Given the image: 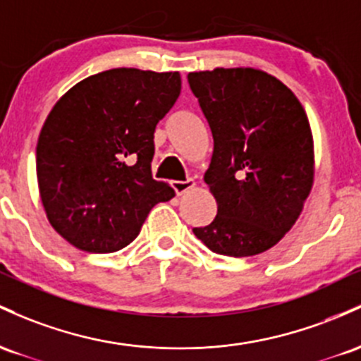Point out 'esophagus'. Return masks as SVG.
I'll use <instances>...</instances> for the list:
<instances>
[{"mask_svg": "<svg viewBox=\"0 0 361 361\" xmlns=\"http://www.w3.org/2000/svg\"><path fill=\"white\" fill-rule=\"evenodd\" d=\"M194 188V180L192 179H185V180H173L172 182V189L176 191L177 194H184L188 192L189 189Z\"/></svg>", "mask_w": 361, "mask_h": 361, "instance_id": "esophagus-1", "label": "esophagus"}]
</instances>
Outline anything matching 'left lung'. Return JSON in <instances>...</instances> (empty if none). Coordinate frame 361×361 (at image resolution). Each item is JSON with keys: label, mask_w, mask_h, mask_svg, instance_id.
Returning <instances> with one entry per match:
<instances>
[{"label": "left lung", "mask_w": 361, "mask_h": 361, "mask_svg": "<svg viewBox=\"0 0 361 361\" xmlns=\"http://www.w3.org/2000/svg\"><path fill=\"white\" fill-rule=\"evenodd\" d=\"M213 135L204 182L218 204L192 228L213 252L256 256L276 245L314 184V141L302 104L286 85L254 68L189 73Z\"/></svg>", "instance_id": "obj_1"}]
</instances>
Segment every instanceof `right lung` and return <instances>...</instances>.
Returning <instances> with one entry per match:
<instances>
[{
	"instance_id": "add662e5",
	"label": "right lung",
	"mask_w": 361,
	"mask_h": 361,
	"mask_svg": "<svg viewBox=\"0 0 361 361\" xmlns=\"http://www.w3.org/2000/svg\"><path fill=\"white\" fill-rule=\"evenodd\" d=\"M180 93L177 71L116 68L76 83L52 107L37 141L47 220L76 249L131 244L149 209L173 197L152 177L153 133Z\"/></svg>"
}]
</instances>
